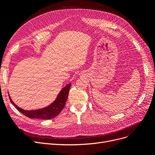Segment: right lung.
<instances>
[{
    "instance_id": "add662e5",
    "label": "right lung",
    "mask_w": 155,
    "mask_h": 155,
    "mask_svg": "<svg viewBox=\"0 0 155 155\" xmlns=\"http://www.w3.org/2000/svg\"><path fill=\"white\" fill-rule=\"evenodd\" d=\"M71 87V84H67L64 87H63L56 99L48 106L45 107L42 109H36V110H24L19 107L17 105H15L12 100L11 99L9 95V99L11 103L14 105L15 107L24 116L28 117L31 119H50L56 116H58L62 109L64 108L65 103L67 100L69 89Z\"/></svg>"
}]
</instances>
